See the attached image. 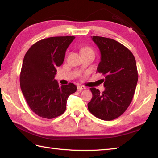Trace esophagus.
I'll list each match as a JSON object with an SVG mask.
<instances>
[{
	"instance_id": "esophagus-1",
	"label": "esophagus",
	"mask_w": 158,
	"mask_h": 158,
	"mask_svg": "<svg viewBox=\"0 0 158 158\" xmlns=\"http://www.w3.org/2000/svg\"><path fill=\"white\" fill-rule=\"evenodd\" d=\"M86 88L85 86H83V85H78L77 86V89L79 90H83V89H85Z\"/></svg>"
}]
</instances>
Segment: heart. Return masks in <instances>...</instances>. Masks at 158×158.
Segmentation results:
<instances>
[{"instance_id":"1","label":"heart","mask_w":158,"mask_h":158,"mask_svg":"<svg viewBox=\"0 0 158 158\" xmlns=\"http://www.w3.org/2000/svg\"><path fill=\"white\" fill-rule=\"evenodd\" d=\"M93 52V50H92L91 48H88V47H85V48H82V49H81L82 53H85V52Z\"/></svg>"}]
</instances>
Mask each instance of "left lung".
Masks as SVG:
<instances>
[{"label":"left lung","mask_w":158,"mask_h":158,"mask_svg":"<svg viewBox=\"0 0 158 158\" xmlns=\"http://www.w3.org/2000/svg\"><path fill=\"white\" fill-rule=\"evenodd\" d=\"M92 39L101 54L97 72L105 77V89L100 93L90 88L92 98L88 109L98 118L110 121L122 115L132 102L138 81L136 60L126 47L115 40L96 36Z\"/></svg>","instance_id":"left-lung-1"}]
</instances>
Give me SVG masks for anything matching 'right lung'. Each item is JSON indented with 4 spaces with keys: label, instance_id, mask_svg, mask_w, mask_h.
<instances>
[{
    "label": "right lung",
    "instance_id": "obj_1",
    "mask_svg": "<svg viewBox=\"0 0 158 158\" xmlns=\"http://www.w3.org/2000/svg\"><path fill=\"white\" fill-rule=\"evenodd\" d=\"M75 36H53L32 45L23 58L20 87L30 108L43 118L53 119L64 113L69 96L75 92L72 83L59 85L54 79L56 68Z\"/></svg>",
    "mask_w": 158,
    "mask_h": 158
}]
</instances>
